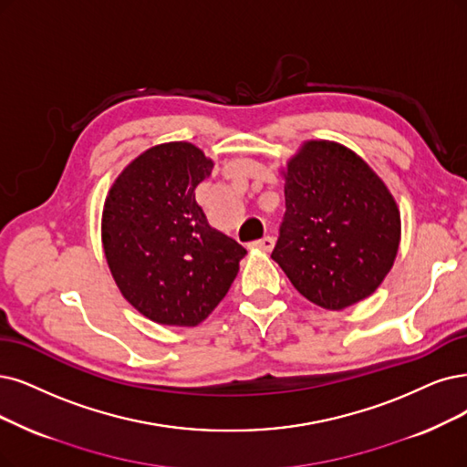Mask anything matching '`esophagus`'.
<instances>
[{
  "mask_svg": "<svg viewBox=\"0 0 467 467\" xmlns=\"http://www.w3.org/2000/svg\"><path fill=\"white\" fill-rule=\"evenodd\" d=\"M273 244H275L273 236H264V238H260V240H254V243L250 244V248H255V250H264V252H271Z\"/></svg>",
  "mask_w": 467,
  "mask_h": 467,
  "instance_id": "esophagus-1",
  "label": "esophagus"
}]
</instances>
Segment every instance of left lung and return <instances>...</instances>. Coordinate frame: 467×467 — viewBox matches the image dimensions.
<instances>
[{
	"label": "left lung",
	"instance_id": "1",
	"mask_svg": "<svg viewBox=\"0 0 467 467\" xmlns=\"http://www.w3.org/2000/svg\"><path fill=\"white\" fill-rule=\"evenodd\" d=\"M285 203L271 257L302 296L344 309L383 283L399 252L400 213L356 153L304 144L285 172Z\"/></svg>",
	"mask_w": 467,
	"mask_h": 467
}]
</instances>
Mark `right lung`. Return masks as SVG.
I'll return each mask as SVG.
<instances>
[{"instance_id":"right-lung-1","label":"right lung","mask_w":467,"mask_h":467,"mask_svg":"<svg viewBox=\"0 0 467 467\" xmlns=\"http://www.w3.org/2000/svg\"><path fill=\"white\" fill-rule=\"evenodd\" d=\"M213 161L188 142L155 146L115 181L101 240L123 296L148 319L194 327L227 295L246 248L213 229L196 186Z\"/></svg>"}]
</instances>
